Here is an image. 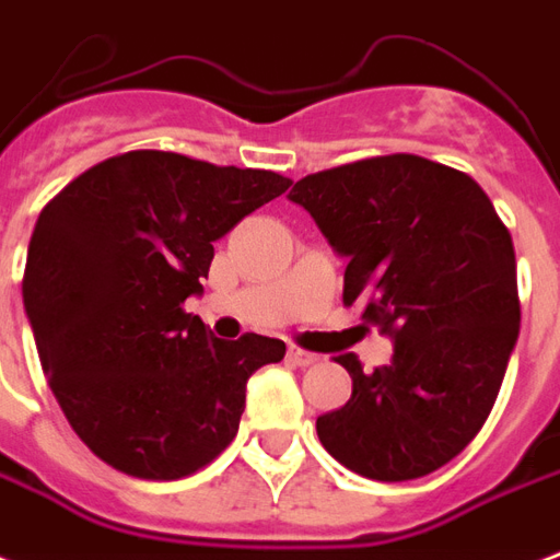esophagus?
I'll use <instances>...</instances> for the list:
<instances>
[{"instance_id":"34e87169","label":"esophagus","mask_w":560,"mask_h":560,"mask_svg":"<svg viewBox=\"0 0 560 560\" xmlns=\"http://www.w3.org/2000/svg\"><path fill=\"white\" fill-rule=\"evenodd\" d=\"M288 359H291L293 364H300V368H308V364L317 362L320 355L308 353V350H302V347H288Z\"/></svg>"}]
</instances>
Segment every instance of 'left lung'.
I'll use <instances>...</instances> for the list:
<instances>
[{
	"label": "left lung",
	"mask_w": 560,
	"mask_h": 560,
	"mask_svg": "<svg viewBox=\"0 0 560 560\" xmlns=\"http://www.w3.org/2000/svg\"><path fill=\"white\" fill-rule=\"evenodd\" d=\"M347 258L343 302L395 341L353 395L317 418L341 466L371 480L424 478L478 436L520 335L511 231L469 175L388 153L296 180L288 196Z\"/></svg>",
	"instance_id": "left-lung-1"
}]
</instances>
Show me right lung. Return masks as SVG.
<instances>
[{
  "instance_id": "1",
  "label": "right lung",
  "mask_w": 560,
  "mask_h": 560,
  "mask_svg": "<svg viewBox=\"0 0 560 560\" xmlns=\"http://www.w3.org/2000/svg\"><path fill=\"white\" fill-rule=\"evenodd\" d=\"M291 186L264 168L172 151L91 165L35 222L23 305L61 412L112 469L177 480L237 436L246 383L284 341H222L184 302L213 243Z\"/></svg>"
}]
</instances>
